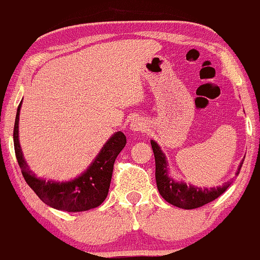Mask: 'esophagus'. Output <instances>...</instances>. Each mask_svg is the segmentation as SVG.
Masks as SVG:
<instances>
[{"mask_svg":"<svg viewBox=\"0 0 260 260\" xmlns=\"http://www.w3.org/2000/svg\"><path fill=\"white\" fill-rule=\"evenodd\" d=\"M131 130L133 131H139V133H145L147 129V124L145 120L142 119H135L133 120V122H131L130 125Z\"/></svg>","mask_w":260,"mask_h":260,"instance_id":"esophagus-1","label":"esophagus"}]
</instances>
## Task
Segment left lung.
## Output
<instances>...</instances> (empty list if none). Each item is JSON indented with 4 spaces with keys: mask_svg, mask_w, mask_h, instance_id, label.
<instances>
[{
    "mask_svg": "<svg viewBox=\"0 0 260 260\" xmlns=\"http://www.w3.org/2000/svg\"><path fill=\"white\" fill-rule=\"evenodd\" d=\"M151 146L153 156H155V165H156V185L160 194L165 201L171 203L172 206L180 207L183 209H193L202 207L212 202L216 198H218L228 187L231 186V182L223 183L219 187H211V188H200L192 185H186L185 182H177L174 178L169 176V164H167L166 156L158 146L157 142L151 140ZM244 161V160H243ZM243 162L238 166L239 174L242 169Z\"/></svg>",
    "mask_w": 260,
    "mask_h": 260,
    "instance_id": "1",
    "label": "left lung"
}]
</instances>
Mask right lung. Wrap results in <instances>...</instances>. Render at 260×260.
<instances>
[{
    "label": "right lung",
    "mask_w": 260,
    "mask_h": 260,
    "mask_svg": "<svg viewBox=\"0 0 260 260\" xmlns=\"http://www.w3.org/2000/svg\"><path fill=\"white\" fill-rule=\"evenodd\" d=\"M22 102L19 103L16 114L15 129H13V144L18 165L22 175L38 197L49 207L66 212L89 211L102 205L108 196L113 176L114 162L116 157L126 145V136L118 131L105 142L95 160L83 172L79 177L68 182H55L44 178L36 177L29 170L28 165L22 153L18 139L19 110Z\"/></svg>",
    "instance_id": "obj_1"
}]
</instances>
